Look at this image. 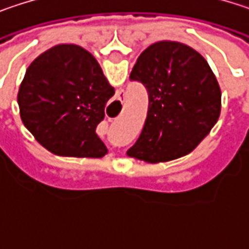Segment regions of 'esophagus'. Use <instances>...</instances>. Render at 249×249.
Returning <instances> with one entry per match:
<instances>
[{
	"mask_svg": "<svg viewBox=\"0 0 249 249\" xmlns=\"http://www.w3.org/2000/svg\"><path fill=\"white\" fill-rule=\"evenodd\" d=\"M121 95H123V92H120V93H118V99H120V101H123V96H121Z\"/></svg>",
	"mask_w": 249,
	"mask_h": 249,
	"instance_id": "obj_1",
	"label": "esophagus"
}]
</instances>
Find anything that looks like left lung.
<instances>
[{
	"label": "left lung",
	"instance_id": "left-lung-1",
	"mask_svg": "<svg viewBox=\"0 0 249 249\" xmlns=\"http://www.w3.org/2000/svg\"><path fill=\"white\" fill-rule=\"evenodd\" d=\"M131 80L148 92V112L129 157L147 163L176 160L193 151L221 114V88L195 49L157 41L137 59Z\"/></svg>",
	"mask_w": 249,
	"mask_h": 249
}]
</instances>
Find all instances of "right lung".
Returning <instances> with one entry per match:
<instances>
[{
    "label": "right lung",
    "instance_id": "obj_1",
    "mask_svg": "<svg viewBox=\"0 0 249 249\" xmlns=\"http://www.w3.org/2000/svg\"><path fill=\"white\" fill-rule=\"evenodd\" d=\"M114 93L88 50L57 44L31 62L17 101L25 128L50 153L101 159L108 150L96 126Z\"/></svg>",
    "mask_w": 249,
    "mask_h": 249
}]
</instances>
